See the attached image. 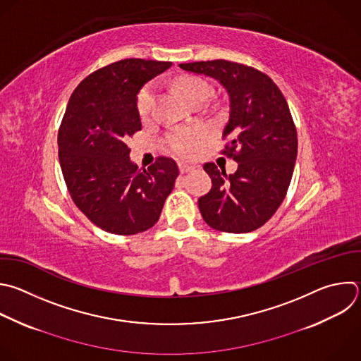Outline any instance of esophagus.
<instances>
[{
	"mask_svg": "<svg viewBox=\"0 0 361 361\" xmlns=\"http://www.w3.org/2000/svg\"><path fill=\"white\" fill-rule=\"evenodd\" d=\"M178 169H180V173H181V174H184V173H188V171L194 170V167H192V166H190V164H178Z\"/></svg>",
	"mask_w": 361,
	"mask_h": 361,
	"instance_id": "esophagus-1",
	"label": "esophagus"
}]
</instances>
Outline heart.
<instances>
[{
  "label": "heart",
  "instance_id": "b5f03b06",
  "mask_svg": "<svg viewBox=\"0 0 361 361\" xmlns=\"http://www.w3.org/2000/svg\"><path fill=\"white\" fill-rule=\"evenodd\" d=\"M177 87L194 106L204 104L212 94V86L198 76H181L177 80ZM154 100L156 86L150 83L145 86L137 96V111L142 117H147L150 114ZM205 136V130L201 128H180L171 130L166 136V145L176 156L181 159H191L198 153Z\"/></svg>",
  "mask_w": 361,
  "mask_h": 361
}]
</instances>
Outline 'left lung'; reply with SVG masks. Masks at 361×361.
I'll list each match as a JSON object with an SVG mask.
<instances>
[{
	"label": "left lung",
	"instance_id": "1",
	"mask_svg": "<svg viewBox=\"0 0 361 361\" xmlns=\"http://www.w3.org/2000/svg\"><path fill=\"white\" fill-rule=\"evenodd\" d=\"M184 71L216 79L229 96V120L221 152L238 163L233 174L205 163L212 181L198 198L204 221L214 229L245 233L261 228L282 204L298 154L296 126L285 96L264 72L224 59L180 63Z\"/></svg>",
	"mask_w": 361,
	"mask_h": 361
}]
</instances>
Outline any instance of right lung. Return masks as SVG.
<instances>
[{
  "label": "right lung",
  "instance_id": "obj_1",
  "mask_svg": "<svg viewBox=\"0 0 361 361\" xmlns=\"http://www.w3.org/2000/svg\"><path fill=\"white\" fill-rule=\"evenodd\" d=\"M171 62L122 59L86 76L73 90L58 132L59 163L76 207L116 235L152 228L174 188L178 167L157 157L149 169L129 159L126 142L142 130L137 93Z\"/></svg>",
  "mask_w": 361,
  "mask_h": 361
}]
</instances>
